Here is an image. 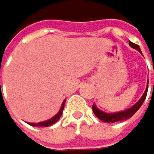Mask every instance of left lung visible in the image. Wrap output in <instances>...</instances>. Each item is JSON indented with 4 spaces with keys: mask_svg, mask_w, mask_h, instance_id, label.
Returning a JSON list of instances; mask_svg holds the SVG:
<instances>
[{
    "mask_svg": "<svg viewBox=\"0 0 154 154\" xmlns=\"http://www.w3.org/2000/svg\"><path fill=\"white\" fill-rule=\"evenodd\" d=\"M129 46L131 48H133L137 49V51H139L140 53H141L140 48L137 45H136V44H134V43H132L131 41H129ZM141 54H142V53H141ZM148 84H149V81L147 82L146 90L144 91L143 95L141 96V98L133 106H131V107H129L127 109H125V110H123V111L114 112V113H106L105 111L100 110V109L95 105L92 106V111H94V113L95 114V116L97 117L99 120L103 121L104 122H122V121L128 120L138 110L139 107L142 106V104L144 103V101L146 99V96H147V92H148Z\"/></svg>",
    "mask_w": 154,
    "mask_h": 154,
    "instance_id": "left-lung-1",
    "label": "left lung"
}]
</instances>
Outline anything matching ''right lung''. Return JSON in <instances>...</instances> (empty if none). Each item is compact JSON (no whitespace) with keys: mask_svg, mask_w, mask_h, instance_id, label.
I'll return each mask as SVG.
<instances>
[{"mask_svg":"<svg viewBox=\"0 0 154 154\" xmlns=\"http://www.w3.org/2000/svg\"><path fill=\"white\" fill-rule=\"evenodd\" d=\"M64 104H65V100L63 102L62 104V106H60L59 112L54 116L52 117L51 119L48 120V121H45V122H37V123H34V122H28V124L32 125V126H40V127H48V126H50V125L54 124L55 122H57L59 121V119L60 118V116L63 114V110L64 108Z\"/></svg>","mask_w":154,"mask_h":154,"instance_id":"add662e5","label":"right lung"}]
</instances>
